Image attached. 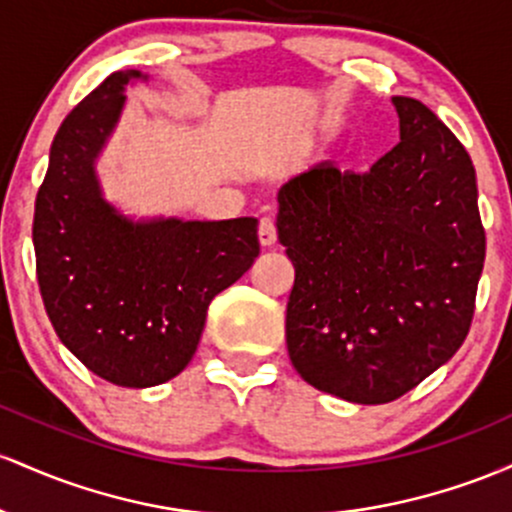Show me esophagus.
Wrapping results in <instances>:
<instances>
[{"mask_svg": "<svg viewBox=\"0 0 512 512\" xmlns=\"http://www.w3.org/2000/svg\"><path fill=\"white\" fill-rule=\"evenodd\" d=\"M258 241H261V246H273L278 241V229H275V222L271 217H263L258 222Z\"/></svg>", "mask_w": 512, "mask_h": 512, "instance_id": "1", "label": "esophagus"}]
</instances>
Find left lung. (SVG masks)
<instances>
[{"label":"left lung","mask_w":512,"mask_h":512,"mask_svg":"<svg viewBox=\"0 0 512 512\" xmlns=\"http://www.w3.org/2000/svg\"><path fill=\"white\" fill-rule=\"evenodd\" d=\"M392 103L401 142L370 171L321 162L278 191L287 353L353 404L399 399L457 353L486 256L467 149L421 101Z\"/></svg>","instance_id":"obj_1"}]
</instances>
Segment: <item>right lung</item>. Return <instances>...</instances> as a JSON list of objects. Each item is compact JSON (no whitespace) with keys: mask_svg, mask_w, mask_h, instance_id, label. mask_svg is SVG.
Here are the masks:
<instances>
[{"mask_svg":"<svg viewBox=\"0 0 512 512\" xmlns=\"http://www.w3.org/2000/svg\"><path fill=\"white\" fill-rule=\"evenodd\" d=\"M137 82L149 74L113 72L62 120L33 215L50 324L79 363L128 389L169 382L191 363L212 297L258 256L256 217L137 220L106 200L96 162Z\"/></svg>","mask_w":512,"mask_h":512,"instance_id":"right-lung-1","label":"right lung"}]
</instances>
